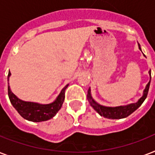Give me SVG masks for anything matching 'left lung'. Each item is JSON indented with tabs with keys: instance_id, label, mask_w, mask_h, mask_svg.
Returning a JSON list of instances; mask_svg holds the SVG:
<instances>
[{
	"instance_id": "obj_1",
	"label": "left lung",
	"mask_w": 155,
	"mask_h": 155,
	"mask_svg": "<svg viewBox=\"0 0 155 155\" xmlns=\"http://www.w3.org/2000/svg\"><path fill=\"white\" fill-rule=\"evenodd\" d=\"M139 49L141 50L140 45ZM149 72L150 75V71ZM150 79H151V76H150ZM150 84V81L147 84V87H146V88L144 90L143 96L140 98L139 101L137 103L130 104L126 106L104 107V106L100 105L99 104H97L94 100L92 99V97H91V90H90V88L87 91V100L90 102L91 106L101 117L108 118V119H121V118L127 117L128 116H130L131 113H134L136 109H137L140 106L142 105V104L144 102V101L146 100V98L147 97V94H148V92H149Z\"/></svg>"
}]
</instances>
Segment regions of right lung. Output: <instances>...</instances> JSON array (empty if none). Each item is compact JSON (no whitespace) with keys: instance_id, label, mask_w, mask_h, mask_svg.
Instances as JSON below:
<instances>
[{"instance_id":"right-lung-1","label":"right lung","mask_w":155,"mask_h":155,"mask_svg":"<svg viewBox=\"0 0 155 155\" xmlns=\"http://www.w3.org/2000/svg\"><path fill=\"white\" fill-rule=\"evenodd\" d=\"M11 73H8V77ZM68 84L66 85L61 91L60 94L58 95L57 99L51 104H40L33 102L22 101L16 97L13 92H11L9 86H8V95L9 101L18 113L24 119H26L30 121L40 122L45 120H50L58 113L62 107L64 98H65V90L68 87Z\"/></svg>"}]
</instances>
